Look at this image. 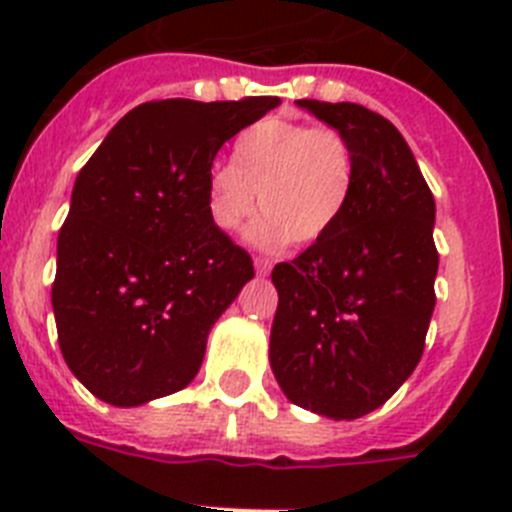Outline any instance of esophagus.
<instances>
[{
	"label": "esophagus",
	"instance_id": "esophagus-1",
	"mask_svg": "<svg viewBox=\"0 0 512 512\" xmlns=\"http://www.w3.org/2000/svg\"><path fill=\"white\" fill-rule=\"evenodd\" d=\"M255 270L257 275H267L270 270H273V262L265 260V257H255Z\"/></svg>",
	"mask_w": 512,
	"mask_h": 512
}]
</instances>
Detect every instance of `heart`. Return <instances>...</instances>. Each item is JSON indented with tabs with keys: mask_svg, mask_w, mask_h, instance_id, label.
Instances as JSON below:
<instances>
[{
	"mask_svg": "<svg viewBox=\"0 0 512 512\" xmlns=\"http://www.w3.org/2000/svg\"><path fill=\"white\" fill-rule=\"evenodd\" d=\"M354 150L334 127L260 119L234 140L232 165L206 173V211L219 232H234L257 209L250 227L257 247L316 245L347 211L354 191Z\"/></svg>",
	"mask_w": 512,
	"mask_h": 512,
	"instance_id": "obj_1",
	"label": "heart"
}]
</instances>
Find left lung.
<instances>
[{
	"label": "left lung",
	"mask_w": 512,
	"mask_h": 512,
	"mask_svg": "<svg viewBox=\"0 0 512 512\" xmlns=\"http://www.w3.org/2000/svg\"><path fill=\"white\" fill-rule=\"evenodd\" d=\"M298 107L354 150V191L334 229L273 270L270 367L290 403L334 421L380 408L416 370L436 306V204L393 122L352 101Z\"/></svg>",
	"instance_id": "obj_1"
}]
</instances>
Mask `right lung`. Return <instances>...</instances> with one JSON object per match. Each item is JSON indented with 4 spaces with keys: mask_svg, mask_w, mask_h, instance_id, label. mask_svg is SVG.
<instances>
[{
    "mask_svg": "<svg viewBox=\"0 0 512 512\" xmlns=\"http://www.w3.org/2000/svg\"><path fill=\"white\" fill-rule=\"evenodd\" d=\"M278 104L147 101L78 173L53 313L66 365L104 403L135 408L186 388L211 326L255 278L250 255L211 224L206 173L224 142Z\"/></svg>",
    "mask_w": 512,
    "mask_h": 512,
    "instance_id": "1",
    "label": "right lung"
}]
</instances>
